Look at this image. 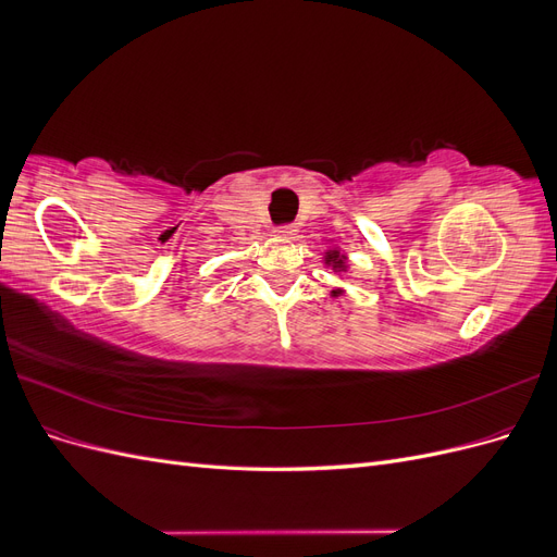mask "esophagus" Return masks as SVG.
I'll use <instances>...</instances> for the list:
<instances>
[{"label": "esophagus", "mask_w": 557, "mask_h": 557, "mask_svg": "<svg viewBox=\"0 0 557 557\" xmlns=\"http://www.w3.org/2000/svg\"><path fill=\"white\" fill-rule=\"evenodd\" d=\"M295 225H278L276 230H274V234L276 237H283V239H293L295 237Z\"/></svg>", "instance_id": "obj_1"}]
</instances>
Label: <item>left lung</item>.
<instances>
[{
    "label": "left lung",
    "mask_w": 557,
    "mask_h": 557,
    "mask_svg": "<svg viewBox=\"0 0 557 557\" xmlns=\"http://www.w3.org/2000/svg\"><path fill=\"white\" fill-rule=\"evenodd\" d=\"M325 264L332 267V269H336V272H346V269H348L346 258L342 256L339 250H327V252H325ZM334 295H339V293L334 290Z\"/></svg>",
    "instance_id": "obj_1"
}]
</instances>
